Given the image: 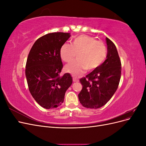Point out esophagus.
Listing matches in <instances>:
<instances>
[{
    "label": "esophagus",
    "mask_w": 146,
    "mask_h": 146,
    "mask_svg": "<svg viewBox=\"0 0 146 146\" xmlns=\"http://www.w3.org/2000/svg\"><path fill=\"white\" fill-rule=\"evenodd\" d=\"M78 81H79V80H78V78H76V77L73 78V82H78Z\"/></svg>",
    "instance_id": "34e87169"
}]
</instances>
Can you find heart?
Here are the masks:
<instances>
[{
    "label": "heart",
    "instance_id": "b5f03b06",
    "mask_svg": "<svg viewBox=\"0 0 146 146\" xmlns=\"http://www.w3.org/2000/svg\"><path fill=\"white\" fill-rule=\"evenodd\" d=\"M60 56L65 62L72 61L77 54V60L65 66V70L74 76L82 73L84 70H92L102 63L107 54L105 44L87 35L75 38L71 45L64 43L60 48Z\"/></svg>",
    "mask_w": 146,
    "mask_h": 146
}]
</instances>
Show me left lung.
<instances>
[{
  "label": "left lung",
  "mask_w": 146,
  "mask_h": 146,
  "mask_svg": "<svg viewBox=\"0 0 146 146\" xmlns=\"http://www.w3.org/2000/svg\"><path fill=\"white\" fill-rule=\"evenodd\" d=\"M107 59L98 68L82 78L83 86L78 99L84 107L99 108L103 107L115 93L120 82L121 62L114 44L106 38ZM87 79H86V78Z\"/></svg>",
  "instance_id": "1"
}]
</instances>
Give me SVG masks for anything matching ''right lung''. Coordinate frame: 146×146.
I'll return each instance as SVG.
<instances>
[{
	"mask_svg": "<svg viewBox=\"0 0 146 146\" xmlns=\"http://www.w3.org/2000/svg\"><path fill=\"white\" fill-rule=\"evenodd\" d=\"M70 33L56 32L44 35L35 41L29 52L25 76L31 94L46 109L55 108L64 102L65 92L72 83L70 74L63 76L60 48Z\"/></svg>",
	"mask_w": 146,
	"mask_h": 146,
	"instance_id": "add662e5",
	"label": "right lung"
}]
</instances>
